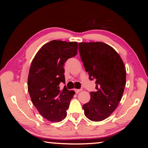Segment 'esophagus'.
I'll use <instances>...</instances> for the list:
<instances>
[{
	"label": "esophagus",
	"instance_id": "34e87169",
	"mask_svg": "<svg viewBox=\"0 0 148 148\" xmlns=\"http://www.w3.org/2000/svg\"><path fill=\"white\" fill-rule=\"evenodd\" d=\"M74 91H75V92H76V93H78L79 92H80V91H82V89H74Z\"/></svg>",
	"mask_w": 148,
	"mask_h": 148
}]
</instances>
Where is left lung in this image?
<instances>
[{"label": "left lung", "mask_w": 148, "mask_h": 148, "mask_svg": "<svg viewBox=\"0 0 148 148\" xmlns=\"http://www.w3.org/2000/svg\"><path fill=\"white\" fill-rule=\"evenodd\" d=\"M79 51L86 71L95 80L96 92L83 105L85 116L101 121L111 115L121 101L126 84L123 62L113 47L103 42H80Z\"/></svg>", "instance_id": "left-lung-1"}]
</instances>
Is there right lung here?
Masks as SVG:
<instances>
[{
	"label": "right lung",
	"mask_w": 148,
	"mask_h": 148,
	"mask_svg": "<svg viewBox=\"0 0 148 148\" xmlns=\"http://www.w3.org/2000/svg\"><path fill=\"white\" fill-rule=\"evenodd\" d=\"M76 42L52 40L44 44L32 61L28 77V91L31 101L42 117L59 122L66 116L70 102L75 92L64 86V64L76 56Z\"/></svg>",
	"instance_id": "obj_1"
}]
</instances>
